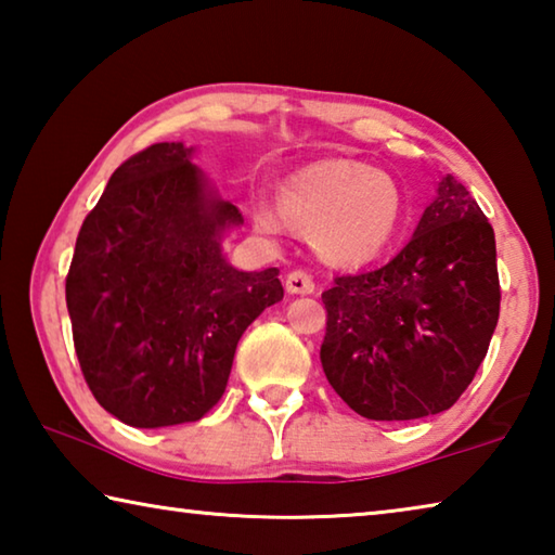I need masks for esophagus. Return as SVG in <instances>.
Wrapping results in <instances>:
<instances>
[{
	"label": "esophagus",
	"instance_id": "esophagus-1",
	"mask_svg": "<svg viewBox=\"0 0 555 555\" xmlns=\"http://www.w3.org/2000/svg\"><path fill=\"white\" fill-rule=\"evenodd\" d=\"M286 291L294 296H308L315 291L313 279L306 274V271H291L286 276Z\"/></svg>",
	"mask_w": 555,
	"mask_h": 555
}]
</instances>
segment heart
I'll return each mask as SVG.
<instances>
[{
  "label": "heart",
  "mask_w": 555,
  "mask_h": 555,
  "mask_svg": "<svg viewBox=\"0 0 555 555\" xmlns=\"http://www.w3.org/2000/svg\"><path fill=\"white\" fill-rule=\"evenodd\" d=\"M401 218L403 195L397 181L352 158L298 168L279 185V203L251 201L259 232L279 237L296 222L311 230L318 255L343 267L379 257L397 237Z\"/></svg>",
  "instance_id": "1"
}]
</instances>
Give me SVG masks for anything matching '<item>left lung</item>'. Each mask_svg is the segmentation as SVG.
<instances>
[{
    "label": "left lung",
    "mask_w": 555,
    "mask_h": 555,
    "mask_svg": "<svg viewBox=\"0 0 555 555\" xmlns=\"http://www.w3.org/2000/svg\"><path fill=\"white\" fill-rule=\"evenodd\" d=\"M323 372L352 411L411 421L448 411L473 382L500 321L494 230L453 176L389 264L337 276Z\"/></svg>",
    "instance_id": "1"
}]
</instances>
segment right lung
I'll list each match as a JSON object with an SVG mask.
<instances>
[{"label": "right lung", "mask_w": 555, "mask_h": 555, "mask_svg": "<svg viewBox=\"0 0 555 555\" xmlns=\"http://www.w3.org/2000/svg\"><path fill=\"white\" fill-rule=\"evenodd\" d=\"M164 142L127 158L86 218L65 279L92 397L121 424L203 418L228 387L242 333L284 298L279 269L240 271L224 237L242 212Z\"/></svg>", "instance_id": "add662e5"}]
</instances>
